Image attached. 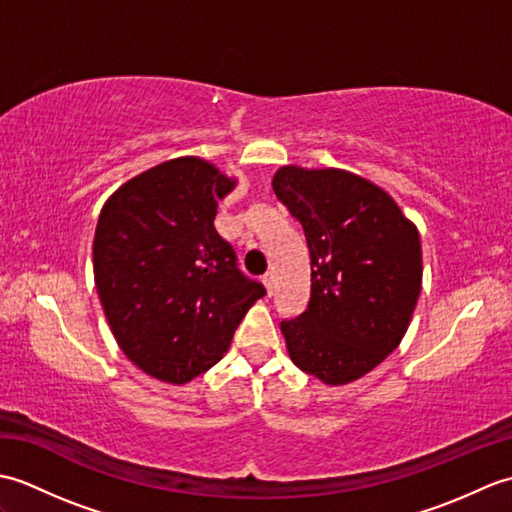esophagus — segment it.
<instances>
[{
	"instance_id": "obj_1",
	"label": "esophagus",
	"mask_w": 512,
	"mask_h": 512,
	"mask_svg": "<svg viewBox=\"0 0 512 512\" xmlns=\"http://www.w3.org/2000/svg\"><path fill=\"white\" fill-rule=\"evenodd\" d=\"M262 284H264V288H266V292H268V297H273V292H275V277L270 275V273L264 275Z\"/></svg>"
}]
</instances>
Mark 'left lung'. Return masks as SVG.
<instances>
[{
    "label": "left lung",
    "instance_id": "left-lung-1",
    "mask_svg": "<svg viewBox=\"0 0 512 512\" xmlns=\"http://www.w3.org/2000/svg\"><path fill=\"white\" fill-rule=\"evenodd\" d=\"M273 191L310 250V301L281 321L301 372L354 383L400 345L422 288L418 228L391 195L345 169L279 167Z\"/></svg>",
    "mask_w": 512,
    "mask_h": 512
}]
</instances>
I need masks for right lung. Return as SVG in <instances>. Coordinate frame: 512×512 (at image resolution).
<instances>
[{
    "label": "right lung",
    "mask_w": 512,
    "mask_h": 512,
    "mask_svg": "<svg viewBox=\"0 0 512 512\" xmlns=\"http://www.w3.org/2000/svg\"><path fill=\"white\" fill-rule=\"evenodd\" d=\"M235 184L213 162L180 156L121 184L101 209L92 259L103 312L123 354L162 383L211 369L266 295L213 226Z\"/></svg>",
    "instance_id": "obj_1"
}]
</instances>
